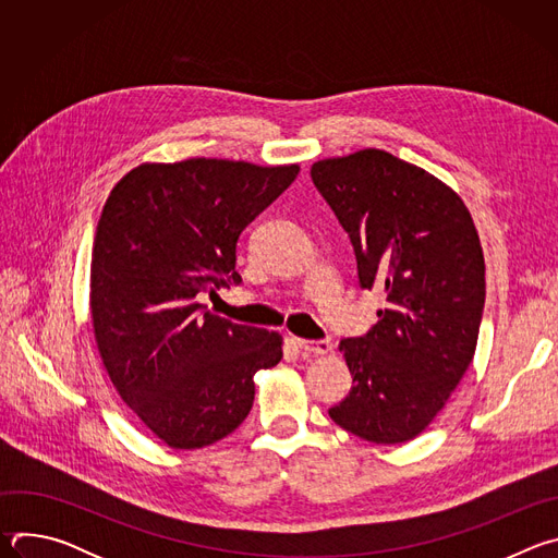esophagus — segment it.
<instances>
[{
  "mask_svg": "<svg viewBox=\"0 0 558 558\" xmlns=\"http://www.w3.org/2000/svg\"><path fill=\"white\" fill-rule=\"evenodd\" d=\"M295 344L302 349V351H306V353H313V355H327L331 349H333V344L329 342V340H295Z\"/></svg>",
  "mask_w": 558,
  "mask_h": 558,
  "instance_id": "esophagus-1",
  "label": "esophagus"
}]
</instances>
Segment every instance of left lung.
<instances>
[{
	"mask_svg": "<svg viewBox=\"0 0 558 558\" xmlns=\"http://www.w3.org/2000/svg\"><path fill=\"white\" fill-rule=\"evenodd\" d=\"M351 238L362 289L386 306L364 338L340 342L353 386L331 420L373 444L415 439L468 371L486 302L480 233L459 194L384 149L311 166Z\"/></svg>",
	"mask_w": 558,
	"mask_h": 558,
	"instance_id": "8db88e82",
	"label": "left lung"
}]
</instances>
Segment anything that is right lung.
<instances>
[{"instance_id":"right-lung-1","label":"right lung","mask_w":558,"mask_h":558,"mask_svg":"<svg viewBox=\"0 0 558 558\" xmlns=\"http://www.w3.org/2000/svg\"><path fill=\"white\" fill-rule=\"evenodd\" d=\"M227 158L141 163L110 192L93 245L90 313L121 400L163 444L211 446L245 422L254 375L282 336L209 313L201 293L241 282L235 243L298 177Z\"/></svg>"}]
</instances>
